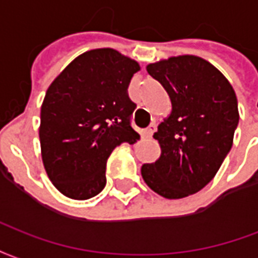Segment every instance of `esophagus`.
<instances>
[{"label": "esophagus", "mask_w": 258, "mask_h": 258, "mask_svg": "<svg viewBox=\"0 0 258 258\" xmlns=\"http://www.w3.org/2000/svg\"><path fill=\"white\" fill-rule=\"evenodd\" d=\"M155 129H157V125H155V123H151L147 129H144V131L142 132V136L144 137V139H151L152 135H154V132H155Z\"/></svg>", "instance_id": "esophagus-1"}]
</instances>
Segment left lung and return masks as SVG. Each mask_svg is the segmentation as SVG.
Segmentation results:
<instances>
[{"label": "left lung", "mask_w": 258, "mask_h": 258, "mask_svg": "<svg viewBox=\"0 0 258 258\" xmlns=\"http://www.w3.org/2000/svg\"><path fill=\"white\" fill-rule=\"evenodd\" d=\"M146 69L168 92L172 111L154 133L161 155L143 165V180L163 198H185L216 176L232 147L239 122L236 95L220 70L195 54Z\"/></svg>", "instance_id": "obj_1"}]
</instances>
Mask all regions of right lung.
<instances>
[{"label":"right lung","mask_w":258,"mask_h":258,"mask_svg":"<svg viewBox=\"0 0 258 258\" xmlns=\"http://www.w3.org/2000/svg\"><path fill=\"white\" fill-rule=\"evenodd\" d=\"M140 64L111 48L77 56L49 85L41 106L45 172L64 197L85 201L106 185V162L121 143L133 144L136 104L127 86Z\"/></svg>","instance_id":"add662e5"}]
</instances>
